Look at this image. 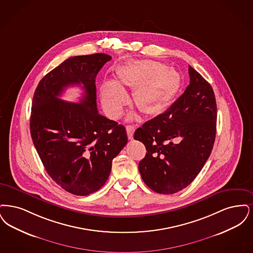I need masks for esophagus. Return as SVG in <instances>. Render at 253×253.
<instances>
[{
  "label": "esophagus",
  "instance_id": "34e87169",
  "mask_svg": "<svg viewBox=\"0 0 253 253\" xmlns=\"http://www.w3.org/2000/svg\"><path fill=\"white\" fill-rule=\"evenodd\" d=\"M134 131H135V127H134L133 126H126V133H127L128 140H133Z\"/></svg>",
  "mask_w": 253,
  "mask_h": 253
}]
</instances>
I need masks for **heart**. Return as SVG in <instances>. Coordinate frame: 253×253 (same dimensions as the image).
<instances>
[{
  "mask_svg": "<svg viewBox=\"0 0 253 253\" xmlns=\"http://www.w3.org/2000/svg\"><path fill=\"white\" fill-rule=\"evenodd\" d=\"M181 87V77L165 64L143 59L118 67L114 82L104 81L100 97L104 110L110 118L117 119L128 103L126 90L133 89V105L147 117L162 114L173 102Z\"/></svg>",
  "mask_w": 253,
  "mask_h": 253,
  "instance_id": "b5f03b06",
  "label": "heart"
}]
</instances>
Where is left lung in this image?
I'll use <instances>...</instances> for the list:
<instances>
[{"mask_svg": "<svg viewBox=\"0 0 253 253\" xmlns=\"http://www.w3.org/2000/svg\"><path fill=\"white\" fill-rule=\"evenodd\" d=\"M190 84L176 102L136 129L144 144L139 163L143 182L156 193L171 195L186 188L209 159L216 134L217 108L213 89L189 66Z\"/></svg>", "mask_w": 253, "mask_h": 253, "instance_id": "1", "label": "left lung"}]
</instances>
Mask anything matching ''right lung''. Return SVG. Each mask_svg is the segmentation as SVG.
<instances>
[{
  "instance_id": "obj_1",
  "label": "right lung",
  "mask_w": 253,
  "mask_h": 253,
  "mask_svg": "<svg viewBox=\"0 0 253 253\" xmlns=\"http://www.w3.org/2000/svg\"><path fill=\"white\" fill-rule=\"evenodd\" d=\"M110 59L102 53L70 57L48 73L34 93V145L48 175L76 196H88L106 183L112 160L127 143L125 126L97 110L95 77ZM74 84L84 90L79 103L59 98Z\"/></svg>"
}]
</instances>
